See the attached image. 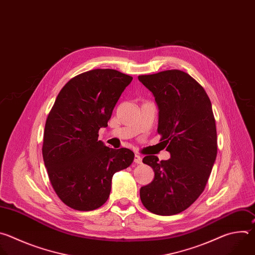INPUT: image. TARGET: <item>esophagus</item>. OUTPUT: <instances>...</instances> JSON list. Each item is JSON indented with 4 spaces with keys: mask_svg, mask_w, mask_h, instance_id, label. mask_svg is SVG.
Listing matches in <instances>:
<instances>
[{
    "mask_svg": "<svg viewBox=\"0 0 255 255\" xmlns=\"http://www.w3.org/2000/svg\"><path fill=\"white\" fill-rule=\"evenodd\" d=\"M134 163L135 164H141L142 163V158L139 155L135 154V156H134Z\"/></svg>",
    "mask_w": 255,
    "mask_h": 255,
    "instance_id": "obj_1",
    "label": "esophagus"
}]
</instances>
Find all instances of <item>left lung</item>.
Listing matches in <instances>:
<instances>
[{"mask_svg": "<svg viewBox=\"0 0 255 255\" xmlns=\"http://www.w3.org/2000/svg\"><path fill=\"white\" fill-rule=\"evenodd\" d=\"M155 96L158 132L171 158L145 156L142 163L155 172L139 190L142 205L151 213L169 216L189 208L204 191L217 156V132L211 101L188 73L173 69L139 75Z\"/></svg>", "mask_w": 255, "mask_h": 255, "instance_id": "left-lung-1", "label": "left lung"}]
</instances>
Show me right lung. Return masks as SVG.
Here are the masks:
<instances>
[{
  "mask_svg": "<svg viewBox=\"0 0 255 255\" xmlns=\"http://www.w3.org/2000/svg\"><path fill=\"white\" fill-rule=\"evenodd\" d=\"M132 77L115 69H93L70 79L60 90L45 124L42 154L55 193L68 207L91 211L110 197L115 173L134 154L98 140Z\"/></svg>",
  "mask_w": 255,
  "mask_h": 255,
  "instance_id": "1",
  "label": "right lung"
}]
</instances>
